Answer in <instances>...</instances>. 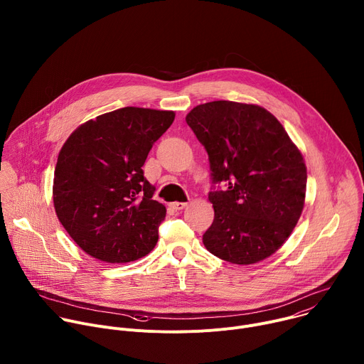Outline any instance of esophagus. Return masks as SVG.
Masks as SVG:
<instances>
[{
    "mask_svg": "<svg viewBox=\"0 0 364 364\" xmlns=\"http://www.w3.org/2000/svg\"><path fill=\"white\" fill-rule=\"evenodd\" d=\"M171 207H173V210H183L184 209V207L187 205V203H184V201H174V203H171L170 204Z\"/></svg>",
    "mask_w": 364,
    "mask_h": 364,
    "instance_id": "esophagus-1",
    "label": "esophagus"
}]
</instances>
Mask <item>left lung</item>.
<instances>
[{"label":"left lung","instance_id":"obj_1","mask_svg":"<svg viewBox=\"0 0 364 364\" xmlns=\"http://www.w3.org/2000/svg\"><path fill=\"white\" fill-rule=\"evenodd\" d=\"M186 122L209 154L215 220L205 249L226 262L252 265L291 236L305 203L306 167L282 124L255 103L215 100L193 108Z\"/></svg>","mask_w":364,"mask_h":364}]
</instances>
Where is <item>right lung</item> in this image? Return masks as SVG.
I'll return each mask as SVG.
<instances>
[{
  "mask_svg": "<svg viewBox=\"0 0 364 364\" xmlns=\"http://www.w3.org/2000/svg\"><path fill=\"white\" fill-rule=\"evenodd\" d=\"M176 112L127 107L79 125L63 144L53 178L58 219L76 245L107 264L148 255L166 205L142 166Z\"/></svg>",
  "mask_w": 364,
  "mask_h": 364,
  "instance_id": "right-lung-1",
  "label": "right lung"
}]
</instances>
